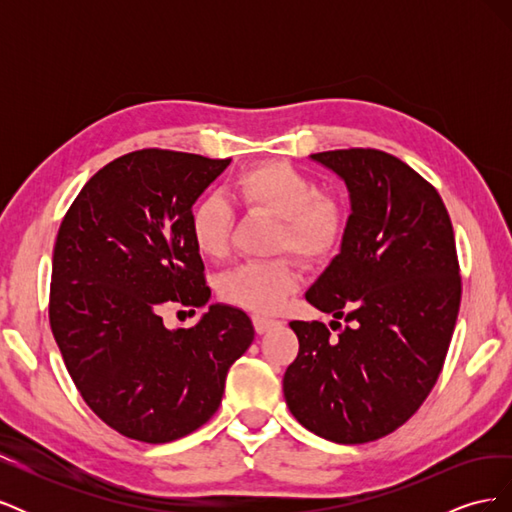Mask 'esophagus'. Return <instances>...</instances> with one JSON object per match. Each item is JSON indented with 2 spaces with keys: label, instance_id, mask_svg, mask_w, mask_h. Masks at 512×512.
<instances>
[{
  "label": "esophagus",
  "instance_id": "1",
  "mask_svg": "<svg viewBox=\"0 0 512 512\" xmlns=\"http://www.w3.org/2000/svg\"><path fill=\"white\" fill-rule=\"evenodd\" d=\"M280 320H273V318H262V316H254V329H256V333L258 335H265V333H269L271 329H275V327H280Z\"/></svg>",
  "mask_w": 512,
  "mask_h": 512
}]
</instances>
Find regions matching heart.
<instances>
[{
  "label": "heart",
  "mask_w": 512,
  "mask_h": 512,
  "mask_svg": "<svg viewBox=\"0 0 512 512\" xmlns=\"http://www.w3.org/2000/svg\"><path fill=\"white\" fill-rule=\"evenodd\" d=\"M232 198L252 211L277 218L273 250H288L307 262L331 256L346 230V207L322 194L316 179L288 162H262L241 170L230 183ZM232 209L222 196L198 200L190 235L198 254L220 260L228 252ZM299 288V271L288 258L245 262L220 280L222 299L256 314H273Z\"/></svg>",
  "instance_id": "b5f03b06"
}]
</instances>
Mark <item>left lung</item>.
Wrapping results in <instances>:
<instances>
[{
    "label": "left lung",
    "instance_id": "8db88e82",
    "mask_svg": "<svg viewBox=\"0 0 512 512\" xmlns=\"http://www.w3.org/2000/svg\"><path fill=\"white\" fill-rule=\"evenodd\" d=\"M344 181L350 215L339 254L305 299L333 324L292 320L299 354L284 374L297 421L337 444L378 440L404 425L436 384L455 331L461 280L440 194L378 149L309 156Z\"/></svg>",
    "mask_w": 512,
    "mask_h": 512
}]
</instances>
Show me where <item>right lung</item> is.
<instances>
[{
	"label": "right lung",
	"mask_w": 512,
	"mask_h": 512,
	"mask_svg": "<svg viewBox=\"0 0 512 512\" xmlns=\"http://www.w3.org/2000/svg\"><path fill=\"white\" fill-rule=\"evenodd\" d=\"M230 160L143 149L106 164L76 196L53 250L49 318L85 404L126 438L188 436L220 408L230 365L250 348L243 309L213 303L192 329L170 305L211 299L190 235L192 207Z\"/></svg>",
	"instance_id": "right-lung-1"
}]
</instances>
